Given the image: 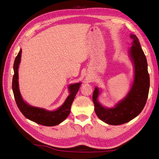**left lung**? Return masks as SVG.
<instances>
[{
	"label": "left lung",
	"mask_w": 159,
	"mask_h": 159,
	"mask_svg": "<svg viewBox=\"0 0 159 159\" xmlns=\"http://www.w3.org/2000/svg\"><path fill=\"white\" fill-rule=\"evenodd\" d=\"M133 40L129 49V58L134 66V79L130 89L123 100L113 107L101 104L98 98L100 91L96 87L93 93L94 110L100 119L108 124L121 125L136 117L146 105L150 88V76L148 72L146 55L135 35L130 34Z\"/></svg>",
	"instance_id": "obj_1"
}]
</instances>
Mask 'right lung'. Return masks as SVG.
I'll return each instance as SVG.
<instances>
[{
	"instance_id": "add662e5",
	"label": "right lung",
	"mask_w": 159,
	"mask_h": 159,
	"mask_svg": "<svg viewBox=\"0 0 159 159\" xmlns=\"http://www.w3.org/2000/svg\"><path fill=\"white\" fill-rule=\"evenodd\" d=\"M21 54L22 49H20L13 63L14 75L12 80V89L17 106L24 116L37 124L46 126H53L59 124L69 116L71 106L78 91L79 90L81 83L71 84L69 85V96L67 97L62 105L55 111H48L43 108L31 106L23 100L19 89L18 67L21 60Z\"/></svg>"
}]
</instances>
